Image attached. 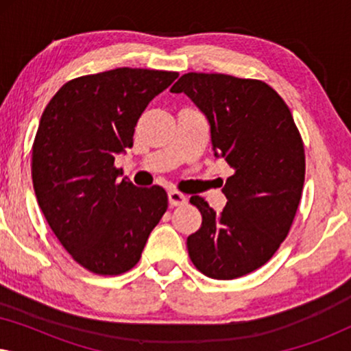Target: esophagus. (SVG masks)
Returning <instances> with one entry per match:
<instances>
[{"label":"esophagus","instance_id":"34e87169","mask_svg":"<svg viewBox=\"0 0 351 351\" xmlns=\"http://www.w3.org/2000/svg\"><path fill=\"white\" fill-rule=\"evenodd\" d=\"M167 198H169L171 206H182V204H185L186 201H189V198H186L185 195H182L180 191H177V190L169 191V193H167Z\"/></svg>","mask_w":351,"mask_h":351}]
</instances>
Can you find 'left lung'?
<instances>
[{
  "label": "left lung",
  "mask_w": 351,
  "mask_h": 351,
  "mask_svg": "<svg viewBox=\"0 0 351 351\" xmlns=\"http://www.w3.org/2000/svg\"><path fill=\"white\" fill-rule=\"evenodd\" d=\"M171 93L189 95L210 126L215 158L233 174L227 204L215 213L201 196V227L186 238L193 265L214 280H234L270 261L289 233L305 180L304 142L292 113L263 81L185 73Z\"/></svg>",
  "instance_id": "obj_1"
}]
</instances>
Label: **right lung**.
I'll return each instance as SVG.
<instances>
[{
  "mask_svg": "<svg viewBox=\"0 0 351 351\" xmlns=\"http://www.w3.org/2000/svg\"><path fill=\"white\" fill-rule=\"evenodd\" d=\"M177 76L128 66L80 76L41 114L33 189L57 239L86 270L110 276L131 270L166 213L161 186L117 180L114 156L132 147L143 110Z\"/></svg>",
  "mask_w": 351,
  "mask_h": 351,
  "instance_id": "add662e5",
  "label": "right lung"
}]
</instances>
